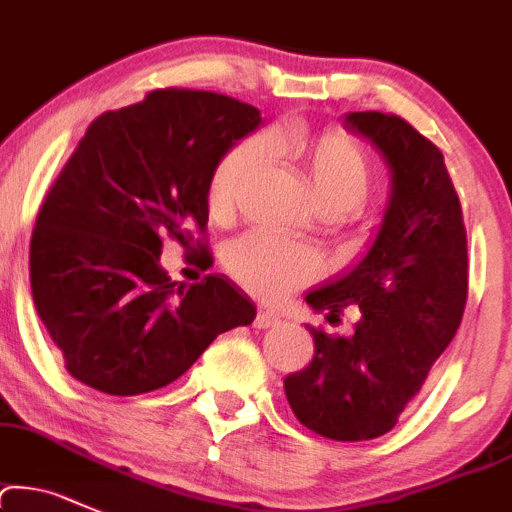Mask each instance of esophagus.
Instances as JSON below:
<instances>
[{"label": "esophagus", "mask_w": 512, "mask_h": 512, "mask_svg": "<svg viewBox=\"0 0 512 512\" xmlns=\"http://www.w3.org/2000/svg\"><path fill=\"white\" fill-rule=\"evenodd\" d=\"M276 324H280V317L276 315V312H268V310L258 312L256 320H254L256 329H271V327H276Z\"/></svg>", "instance_id": "esophagus-1"}]
</instances>
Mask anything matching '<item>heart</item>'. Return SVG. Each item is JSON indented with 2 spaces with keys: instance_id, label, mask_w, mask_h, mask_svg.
Wrapping results in <instances>:
<instances>
[{
  "instance_id": "obj_1",
  "label": "heart",
  "mask_w": 512,
  "mask_h": 512,
  "mask_svg": "<svg viewBox=\"0 0 512 512\" xmlns=\"http://www.w3.org/2000/svg\"><path fill=\"white\" fill-rule=\"evenodd\" d=\"M268 151L288 156L310 180L322 210L339 214L364 202L373 168L359 141L342 126H276L261 136H246L232 144L214 163L207 180V207L212 217L234 212L246 178ZM224 268L246 293L278 302L322 276V258L307 246L278 239L266 232L236 236L224 249Z\"/></svg>"
}]
</instances>
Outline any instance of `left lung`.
Listing matches in <instances>:
<instances>
[{
    "mask_svg": "<svg viewBox=\"0 0 512 512\" xmlns=\"http://www.w3.org/2000/svg\"><path fill=\"white\" fill-rule=\"evenodd\" d=\"M344 124L383 153L393 192L364 261L305 298L329 320L359 310L354 334L310 327L315 356L285 378V395L307 430L364 442L393 430L452 342L469 295V254L442 151L398 114L351 112Z\"/></svg>",
    "mask_w": 512,
    "mask_h": 512,
    "instance_id": "8db88e82",
    "label": "left lung"
}]
</instances>
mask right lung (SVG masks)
Listing matches in <instances>:
<instances>
[{
  "mask_svg": "<svg viewBox=\"0 0 512 512\" xmlns=\"http://www.w3.org/2000/svg\"><path fill=\"white\" fill-rule=\"evenodd\" d=\"M258 124L234 97L166 87L87 126L43 197L29 254L36 312L70 376L109 395L148 393L217 334L254 322V302L224 276L178 285L158 261L170 236L210 268L207 180Z\"/></svg>",
  "mask_w": 512,
  "mask_h": 512,
  "instance_id": "add662e5",
  "label": "right lung"
}]
</instances>
